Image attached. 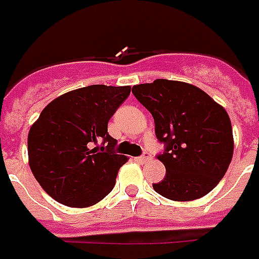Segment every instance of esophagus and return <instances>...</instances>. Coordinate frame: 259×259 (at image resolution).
I'll return each mask as SVG.
<instances>
[{
    "instance_id": "esophagus-1",
    "label": "esophagus",
    "mask_w": 259,
    "mask_h": 259,
    "mask_svg": "<svg viewBox=\"0 0 259 259\" xmlns=\"http://www.w3.org/2000/svg\"><path fill=\"white\" fill-rule=\"evenodd\" d=\"M150 159H153V157H151V154H149V153H143L141 157H138V161L142 162V164H145V162L150 161Z\"/></svg>"
}]
</instances>
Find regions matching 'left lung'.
Segmentation results:
<instances>
[{"mask_svg": "<svg viewBox=\"0 0 259 259\" xmlns=\"http://www.w3.org/2000/svg\"><path fill=\"white\" fill-rule=\"evenodd\" d=\"M154 118L164 143L157 158L166 175L153 188L172 201L205 196L224 178L233 154L232 125L225 109L205 91L184 81L157 79L132 87Z\"/></svg>", "mask_w": 259, "mask_h": 259, "instance_id": "obj_1", "label": "left lung"}]
</instances>
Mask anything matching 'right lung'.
<instances>
[{"label":"right lung","mask_w":259,"mask_h":259,"mask_svg":"<svg viewBox=\"0 0 259 259\" xmlns=\"http://www.w3.org/2000/svg\"><path fill=\"white\" fill-rule=\"evenodd\" d=\"M130 93V85H87L60 95L40 112L28 132V162L54 201L87 207L113 190L128 158L116 153L108 122Z\"/></svg>","instance_id":"1"}]
</instances>
